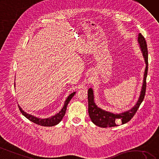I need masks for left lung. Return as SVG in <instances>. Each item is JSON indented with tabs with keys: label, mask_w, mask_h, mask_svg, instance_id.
<instances>
[{
	"label": "left lung",
	"mask_w": 159,
	"mask_h": 159,
	"mask_svg": "<svg viewBox=\"0 0 159 159\" xmlns=\"http://www.w3.org/2000/svg\"><path fill=\"white\" fill-rule=\"evenodd\" d=\"M138 42L139 43L140 50L143 53V57L144 59V61L146 63L143 82L139 100L136 102V104L133 106L131 109L119 114H114L99 108V107L96 104L95 102H94V95L92 88H89L88 92V113L89 115V118H91L92 122L98 126L102 128H107L116 126H118V122H122V124H126L128 121H130L132 118L134 116V115L136 114L137 110H138L141 103L143 102L144 100L146 92V86H147L146 80H147L148 63L147 44L144 37L142 35L141 33H139V35Z\"/></svg>",
	"instance_id": "1"
}]
</instances>
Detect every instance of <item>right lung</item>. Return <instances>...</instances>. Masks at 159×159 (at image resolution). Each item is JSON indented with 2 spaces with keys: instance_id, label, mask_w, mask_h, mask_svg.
<instances>
[{
  "instance_id": "obj_1",
  "label": "right lung",
  "mask_w": 159,
  "mask_h": 159,
  "mask_svg": "<svg viewBox=\"0 0 159 159\" xmlns=\"http://www.w3.org/2000/svg\"><path fill=\"white\" fill-rule=\"evenodd\" d=\"M75 93H76V92H74L71 93L70 95L68 96L65 102H64V105L63 106L62 109L60 110L57 114H55L54 116H51L48 118H39L35 116L29 114L27 113L26 111L23 110V109L20 108V106H19V105L18 106H19V108L20 111V112L23 114V115H24V116H25L27 119H29L30 121L35 123V124H38V125H41L43 126H53L55 125H57V124H59L60 122L61 121V120L63 119L64 115H65V114H66L67 106L68 104H69L70 101L71 100L73 96H74L75 94Z\"/></svg>"
}]
</instances>
